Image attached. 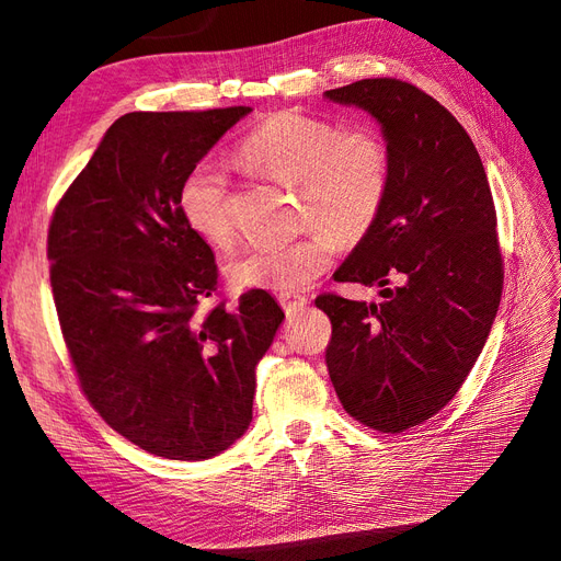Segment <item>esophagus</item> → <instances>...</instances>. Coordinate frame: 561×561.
<instances>
[{
  "instance_id": "1",
  "label": "esophagus",
  "mask_w": 561,
  "mask_h": 561,
  "mask_svg": "<svg viewBox=\"0 0 561 561\" xmlns=\"http://www.w3.org/2000/svg\"><path fill=\"white\" fill-rule=\"evenodd\" d=\"M280 307L285 309V313H295V311H301L304 307H307L309 299L301 297V295H280L278 297Z\"/></svg>"
}]
</instances>
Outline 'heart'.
Instances as JSON below:
<instances>
[{
	"label": "heart",
	"instance_id": "b5f03b06",
	"mask_svg": "<svg viewBox=\"0 0 561 561\" xmlns=\"http://www.w3.org/2000/svg\"><path fill=\"white\" fill-rule=\"evenodd\" d=\"M239 159L299 190V222L313 225L299 239L250 248L227 264L233 287L290 295L325 274L339 241H358L377 222L388 192V151L369 128L339 130L299 112H276L250 130ZM180 215L201 241L227 250L233 219L227 178L201 163L184 175Z\"/></svg>",
	"mask_w": 561,
	"mask_h": 561
}]
</instances>
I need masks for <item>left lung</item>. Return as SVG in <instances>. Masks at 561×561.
<instances>
[{
	"label": "left lung",
	"instance_id": "8db88e82",
	"mask_svg": "<svg viewBox=\"0 0 561 561\" xmlns=\"http://www.w3.org/2000/svg\"><path fill=\"white\" fill-rule=\"evenodd\" d=\"M381 126L388 192L377 222L334 271L377 285L381 304L320 295L325 363L344 410L400 433L456 396L486 344L503 290L494 198L463 126L428 93L363 79L322 93Z\"/></svg>",
	"mask_w": 561,
	"mask_h": 561
}]
</instances>
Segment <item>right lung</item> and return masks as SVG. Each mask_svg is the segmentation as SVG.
Wrapping results in <instances>:
<instances>
[{
    "label": "right lung",
    "mask_w": 561,
    "mask_h": 561,
    "mask_svg": "<svg viewBox=\"0 0 561 561\" xmlns=\"http://www.w3.org/2000/svg\"><path fill=\"white\" fill-rule=\"evenodd\" d=\"M250 107L130 112L107 128L48 229L50 287L81 388L133 445L175 461L229 449L285 313L252 290L206 316L215 252L178 208L184 175Z\"/></svg>",
    "instance_id": "right-lung-1"
}]
</instances>
